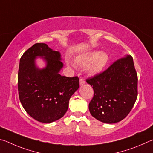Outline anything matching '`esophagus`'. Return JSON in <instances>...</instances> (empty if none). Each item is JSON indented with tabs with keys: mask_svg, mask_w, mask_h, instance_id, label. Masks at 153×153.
<instances>
[{
	"mask_svg": "<svg viewBox=\"0 0 153 153\" xmlns=\"http://www.w3.org/2000/svg\"><path fill=\"white\" fill-rule=\"evenodd\" d=\"M84 84H85V81L83 79L80 78L79 79V85L80 86H83Z\"/></svg>",
	"mask_w": 153,
	"mask_h": 153,
	"instance_id": "esophagus-1",
	"label": "esophagus"
}]
</instances>
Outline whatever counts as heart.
<instances>
[{
	"mask_svg": "<svg viewBox=\"0 0 153 153\" xmlns=\"http://www.w3.org/2000/svg\"><path fill=\"white\" fill-rule=\"evenodd\" d=\"M109 61L107 53L101 51H92L79 55L74 59V63L82 68H86L90 76H97L104 70Z\"/></svg>",
	"mask_w": 153,
	"mask_h": 153,
	"instance_id": "heart-1",
	"label": "heart"
}]
</instances>
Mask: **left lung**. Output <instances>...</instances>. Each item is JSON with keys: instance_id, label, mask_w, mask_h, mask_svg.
I'll return each mask as SVG.
<instances>
[{"instance_id": "obj_1", "label": "left lung", "mask_w": 153, "mask_h": 153, "mask_svg": "<svg viewBox=\"0 0 153 153\" xmlns=\"http://www.w3.org/2000/svg\"><path fill=\"white\" fill-rule=\"evenodd\" d=\"M86 82L94 90L89 110L97 120L117 123L134 107L138 96V76L131 55L118 59L107 70Z\"/></svg>"}]
</instances>
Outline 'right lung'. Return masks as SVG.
<instances>
[{
  "instance_id": "1",
  "label": "right lung",
  "mask_w": 153,
  "mask_h": 153,
  "mask_svg": "<svg viewBox=\"0 0 153 153\" xmlns=\"http://www.w3.org/2000/svg\"><path fill=\"white\" fill-rule=\"evenodd\" d=\"M46 66L40 68L36 59ZM63 67L60 52L45 43H36L25 52L19 61L18 91L20 102L34 120L49 123L61 119L67 112L69 101L79 87L77 77L59 74Z\"/></svg>"
}]
</instances>
